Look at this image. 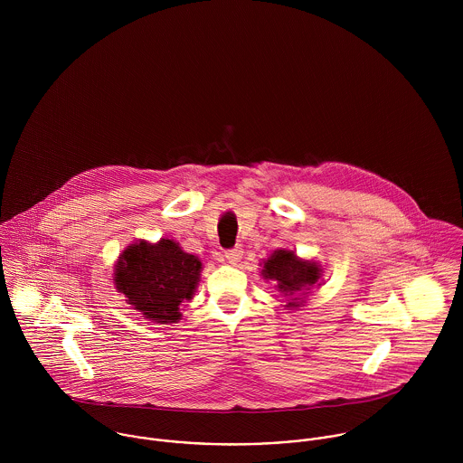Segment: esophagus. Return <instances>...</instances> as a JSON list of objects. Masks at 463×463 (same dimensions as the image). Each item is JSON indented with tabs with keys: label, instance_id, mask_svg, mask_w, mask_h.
<instances>
[{
	"label": "esophagus",
	"instance_id": "esophagus-1",
	"mask_svg": "<svg viewBox=\"0 0 463 463\" xmlns=\"http://www.w3.org/2000/svg\"><path fill=\"white\" fill-rule=\"evenodd\" d=\"M242 248H233V250H228L226 253H224V259H226V262L232 265H237L241 262V259H242Z\"/></svg>",
	"mask_w": 463,
	"mask_h": 463
}]
</instances>
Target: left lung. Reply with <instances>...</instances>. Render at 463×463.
I'll return each mask as SVG.
<instances>
[{
  "mask_svg": "<svg viewBox=\"0 0 463 463\" xmlns=\"http://www.w3.org/2000/svg\"><path fill=\"white\" fill-rule=\"evenodd\" d=\"M262 276L265 279L276 281V288L283 296L292 298V301L287 303V308H298L303 301L299 303L298 301L299 298H294V296L305 290H310L314 285H321L319 279L323 276V269L316 262L296 257L294 251L276 250L265 260Z\"/></svg>",
  "mask_w": 463,
  "mask_h": 463,
  "instance_id": "1",
  "label": "left lung"
}]
</instances>
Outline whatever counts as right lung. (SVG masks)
I'll return each mask as SVG.
<instances>
[{
	"label": "right lung",
	"mask_w": 463,
	"mask_h": 463,
	"mask_svg": "<svg viewBox=\"0 0 463 463\" xmlns=\"http://www.w3.org/2000/svg\"><path fill=\"white\" fill-rule=\"evenodd\" d=\"M201 269L198 257L171 239L156 244L138 241L119 255L114 285L144 319L171 325L182 317L180 305L193 299Z\"/></svg>",
	"instance_id": "add662e5"
}]
</instances>
